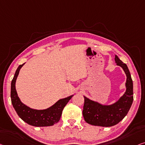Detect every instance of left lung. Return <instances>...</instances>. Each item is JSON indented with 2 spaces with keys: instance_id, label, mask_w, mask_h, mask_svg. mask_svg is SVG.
Instances as JSON below:
<instances>
[{
  "instance_id": "left-lung-1",
  "label": "left lung",
  "mask_w": 145,
  "mask_h": 145,
  "mask_svg": "<svg viewBox=\"0 0 145 145\" xmlns=\"http://www.w3.org/2000/svg\"><path fill=\"white\" fill-rule=\"evenodd\" d=\"M114 60L116 65L120 66L126 75V92L117 101L111 105L101 103L85 98L83 115L88 124L103 127H110L117 124L126 114L131 106L133 100V81L128 66L115 55Z\"/></svg>"
}]
</instances>
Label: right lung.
I'll return each instance as SVG.
<instances>
[{"mask_svg": "<svg viewBox=\"0 0 145 145\" xmlns=\"http://www.w3.org/2000/svg\"><path fill=\"white\" fill-rule=\"evenodd\" d=\"M24 64L19 65L17 68L11 83V100L13 107L19 117L28 124L36 127L53 126L60 120L62 110L73 95L60 99L52 106L45 109H34L27 106L21 102L16 89V79L19 71Z\"/></svg>", "mask_w": 145, "mask_h": 145, "instance_id": "right-lung-1", "label": "right lung"}]
</instances>
